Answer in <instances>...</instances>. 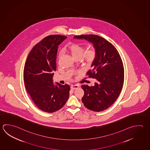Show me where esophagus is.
Masks as SVG:
<instances>
[{"instance_id": "esophagus-1", "label": "esophagus", "mask_w": 150, "mask_h": 150, "mask_svg": "<svg viewBox=\"0 0 150 150\" xmlns=\"http://www.w3.org/2000/svg\"><path fill=\"white\" fill-rule=\"evenodd\" d=\"M79 85H72L71 86V90H75V89H78V88H79Z\"/></svg>"}]
</instances>
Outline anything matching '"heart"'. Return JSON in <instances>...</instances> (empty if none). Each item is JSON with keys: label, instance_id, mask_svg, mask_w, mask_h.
<instances>
[{"label": "heart", "instance_id": "1", "mask_svg": "<svg viewBox=\"0 0 150 150\" xmlns=\"http://www.w3.org/2000/svg\"><path fill=\"white\" fill-rule=\"evenodd\" d=\"M69 51L70 52L72 57L74 59L80 57V59L83 55L85 62L88 64H91L95 59L96 51L94 50H89L86 52L85 47L79 44H74L69 46ZM62 56V53H60L59 57Z\"/></svg>", "mask_w": 150, "mask_h": 150}]
</instances>
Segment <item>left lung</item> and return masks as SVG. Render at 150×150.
Returning <instances> with one entry per match:
<instances>
[{
  "label": "left lung",
  "instance_id": "1",
  "mask_svg": "<svg viewBox=\"0 0 150 150\" xmlns=\"http://www.w3.org/2000/svg\"><path fill=\"white\" fill-rule=\"evenodd\" d=\"M74 38L86 40L95 49V59L91 69L87 72L89 78L96 79L93 86L82 85L84 95L82 102L87 108L94 112L106 110L114 103L123 88L124 70L120 54L115 46L97 35H81Z\"/></svg>",
  "mask_w": 150,
  "mask_h": 150
}]
</instances>
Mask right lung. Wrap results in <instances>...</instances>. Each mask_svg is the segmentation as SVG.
<instances>
[{
	"label": "right lung",
	"instance_id": "obj_1",
	"mask_svg": "<svg viewBox=\"0 0 150 150\" xmlns=\"http://www.w3.org/2000/svg\"><path fill=\"white\" fill-rule=\"evenodd\" d=\"M64 36H47L30 51L25 64L24 80L27 93L41 110L53 112L62 108L68 99L70 87L59 83L54 85L58 46Z\"/></svg>",
	"mask_w": 150,
	"mask_h": 150
}]
</instances>
